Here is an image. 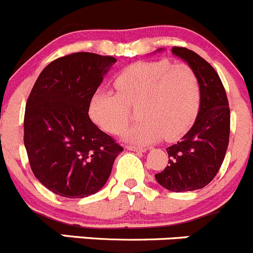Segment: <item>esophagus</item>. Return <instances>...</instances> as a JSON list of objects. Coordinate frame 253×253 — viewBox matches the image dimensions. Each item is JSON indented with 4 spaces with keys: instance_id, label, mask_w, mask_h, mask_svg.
<instances>
[{
    "instance_id": "obj_1",
    "label": "esophagus",
    "mask_w": 253,
    "mask_h": 253,
    "mask_svg": "<svg viewBox=\"0 0 253 253\" xmlns=\"http://www.w3.org/2000/svg\"><path fill=\"white\" fill-rule=\"evenodd\" d=\"M127 150L130 151H139V152H145L146 151V147H142V146H134V145H127L126 146Z\"/></svg>"
}]
</instances>
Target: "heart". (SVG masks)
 I'll use <instances>...</instances> for the list:
<instances>
[{"label": "heart", "mask_w": 253, "mask_h": 253, "mask_svg": "<svg viewBox=\"0 0 253 253\" xmlns=\"http://www.w3.org/2000/svg\"><path fill=\"white\" fill-rule=\"evenodd\" d=\"M117 93L97 91L89 102L92 122L102 130L118 134L129 121V108L139 106V123L127 126V142L152 144L165 137L178 139L192 126L201 103V86L188 65L169 60L135 62L114 81Z\"/></svg>", "instance_id": "obj_1"}]
</instances>
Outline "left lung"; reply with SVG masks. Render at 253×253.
Returning a JSON list of instances; mask_svg holds the SVG:
<instances>
[{
  "label": "left lung",
  "mask_w": 253,
  "mask_h": 253,
  "mask_svg": "<svg viewBox=\"0 0 253 253\" xmlns=\"http://www.w3.org/2000/svg\"><path fill=\"white\" fill-rule=\"evenodd\" d=\"M164 47L155 52L164 51ZM196 72L201 86V103L194 124L181 141L166 149L169 165L155 178L172 192H188L204 188L219 171L230 134V108L226 92L219 75L197 52L186 47H172Z\"/></svg>",
  "instance_id": "1"
}]
</instances>
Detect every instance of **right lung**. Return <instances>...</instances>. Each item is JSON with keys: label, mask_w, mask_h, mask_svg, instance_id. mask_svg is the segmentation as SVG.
Masks as SVG:
<instances>
[{"label": "right lung", "mask_w": 253, "mask_h": 253, "mask_svg": "<svg viewBox=\"0 0 253 253\" xmlns=\"http://www.w3.org/2000/svg\"><path fill=\"white\" fill-rule=\"evenodd\" d=\"M117 60L75 52L41 72L24 113V146L34 176L65 198L101 191L123 151L88 117L89 102Z\"/></svg>", "instance_id": "right-lung-1"}]
</instances>
